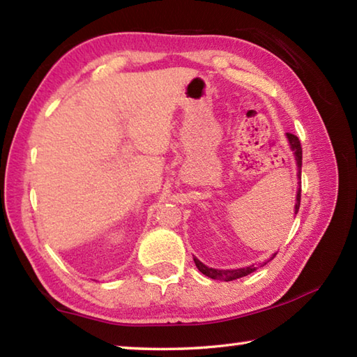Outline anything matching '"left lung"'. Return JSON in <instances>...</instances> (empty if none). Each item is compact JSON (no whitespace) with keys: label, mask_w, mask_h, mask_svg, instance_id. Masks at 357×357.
Here are the masks:
<instances>
[{"label":"left lung","mask_w":357,"mask_h":357,"mask_svg":"<svg viewBox=\"0 0 357 357\" xmlns=\"http://www.w3.org/2000/svg\"><path fill=\"white\" fill-rule=\"evenodd\" d=\"M288 137V142H289V146H291V149L294 151V155H296V160H298V172L301 174V167H302V146H301V142L299 138L296 137L294 134H287ZM299 206H301V187L298 189V195H296V206H294V214H298L299 211ZM277 255V253H274L273 258ZM193 261H195L197 268L200 273H203L204 275L211 277V279L214 280H225V282H229V280H236V279H241V277H245L249 275L252 273H255V271L258 268H255V266H247V268H241V269H213V268H208V266H204L200 259L193 258Z\"/></svg>","instance_id":"obj_1"}]
</instances>
